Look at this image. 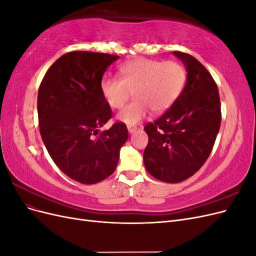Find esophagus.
Masks as SVG:
<instances>
[{
    "label": "esophagus",
    "instance_id": "1",
    "mask_svg": "<svg viewBox=\"0 0 256 256\" xmlns=\"http://www.w3.org/2000/svg\"><path fill=\"white\" fill-rule=\"evenodd\" d=\"M136 130H138V127H131V126H128V131H129V134H134Z\"/></svg>",
    "mask_w": 256,
    "mask_h": 256
}]
</instances>
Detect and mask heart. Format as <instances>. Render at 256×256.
<instances>
[{"instance_id":"1","label":"heart","mask_w":256,"mask_h":256,"mask_svg":"<svg viewBox=\"0 0 256 256\" xmlns=\"http://www.w3.org/2000/svg\"><path fill=\"white\" fill-rule=\"evenodd\" d=\"M186 81V69L177 62L138 58L120 66V79L104 76L100 92L112 109H120L132 92L134 102L118 114V120L131 126L144 120L150 110H168L180 98Z\"/></svg>"}]
</instances>
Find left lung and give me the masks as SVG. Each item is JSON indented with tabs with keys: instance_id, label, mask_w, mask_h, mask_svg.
<instances>
[{
	"instance_id": "left-lung-1",
	"label": "left lung",
	"mask_w": 256,
	"mask_h": 256,
	"mask_svg": "<svg viewBox=\"0 0 256 256\" xmlns=\"http://www.w3.org/2000/svg\"><path fill=\"white\" fill-rule=\"evenodd\" d=\"M173 54L184 63L187 82L176 102L144 127L148 144L143 154L147 172L168 184L188 180L202 168L221 124L219 90L212 74L190 54Z\"/></svg>"
}]
</instances>
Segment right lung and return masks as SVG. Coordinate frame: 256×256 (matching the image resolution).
Here are the masks:
<instances>
[{"mask_svg":"<svg viewBox=\"0 0 256 256\" xmlns=\"http://www.w3.org/2000/svg\"><path fill=\"white\" fill-rule=\"evenodd\" d=\"M118 58L106 53L68 52L48 69L38 90V122L46 148L62 172L81 184H97L112 175L128 138L120 122L98 130L112 116L100 82Z\"/></svg>","mask_w":256,"mask_h":256,"instance_id":"obj_1","label":"right lung"}]
</instances>
